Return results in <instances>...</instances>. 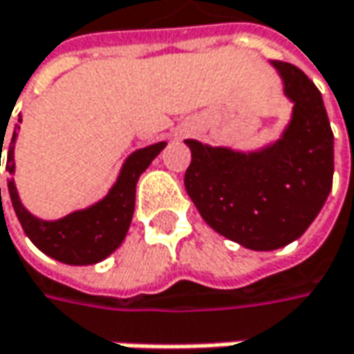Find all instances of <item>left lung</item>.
<instances>
[{
	"instance_id": "obj_1",
	"label": "left lung",
	"mask_w": 354,
	"mask_h": 354,
	"mask_svg": "<svg viewBox=\"0 0 354 354\" xmlns=\"http://www.w3.org/2000/svg\"><path fill=\"white\" fill-rule=\"evenodd\" d=\"M294 103L283 136L259 151L186 140L192 162L184 186L218 235L253 251H272L304 235L333 188L335 136L322 95L304 73L272 60Z\"/></svg>"
}]
</instances>
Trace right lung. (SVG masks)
Returning a JSON list of instances; mask_svg holds the SVG:
<instances>
[{
    "label": "right lung",
    "mask_w": 354,
    "mask_h": 354,
    "mask_svg": "<svg viewBox=\"0 0 354 354\" xmlns=\"http://www.w3.org/2000/svg\"><path fill=\"white\" fill-rule=\"evenodd\" d=\"M17 121H21V117ZM16 138L17 131H14L8 149V164H6V170L10 174H14L16 170L14 164ZM164 145L166 142H160L133 151L125 160L117 182L113 184L109 194L103 201H99L88 209L75 210L58 221H42L24 209L12 178L8 182V188H10V198L16 210L17 221L21 223V229L40 251H44L46 255L62 263L91 266L103 261L125 239L136 209V184L142 172H145V168L151 164V160L164 149Z\"/></svg>",
    "instance_id": "add662e5"
}]
</instances>
